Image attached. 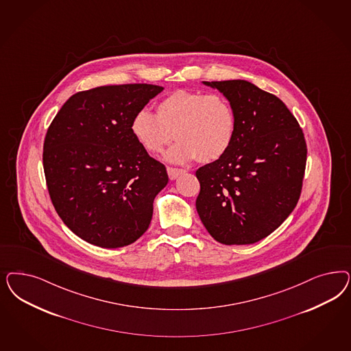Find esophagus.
<instances>
[{"label":"esophagus","mask_w":351,"mask_h":351,"mask_svg":"<svg viewBox=\"0 0 351 351\" xmlns=\"http://www.w3.org/2000/svg\"><path fill=\"white\" fill-rule=\"evenodd\" d=\"M168 170V174H169L170 180H176V178H178V176H181L183 174L186 170L180 169V168H173V167H168L167 168Z\"/></svg>","instance_id":"esophagus-1"}]
</instances>
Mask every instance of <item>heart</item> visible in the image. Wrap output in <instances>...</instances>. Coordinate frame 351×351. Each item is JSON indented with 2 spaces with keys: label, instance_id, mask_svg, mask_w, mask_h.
<instances>
[{
  "label": "heart",
  "instance_id": "heart-1",
  "mask_svg": "<svg viewBox=\"0 0 351 351\" xmlns=\"http://www.w3.org/2000/svg\"><path fill=\"white\" fill-rule=\"evenodd\" d=\"M132 133L149 154H160L177 138L180 143L168 151L173 162H212L231 147L237 133L232 104L221 94L176 90L156 106V114L141 110L132 120Z\"/></svg>",
  "mask_w": 351,
  "mask_h": 351
}]
</instances>
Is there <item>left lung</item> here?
Wrapping results in <instances>:
<instances>
[{"label": "left lung", "instance_id": "left-lung-1", "mask_svg": "<svg viewBox=\"0 0 351 351\" xmlns=\"http://www.w3.org/2000/svg\"><path fill=\"white\" fill-rule=\"evenodd\" d=\"M204 84L223 93L232 104L237 133L222 158L196 170V209L218 243L253 244L280 226L298 203L305 136L287 106L252 82Z\"/></svg>", "mask_w": 351, "mask_h": 351}]
</instances>
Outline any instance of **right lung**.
Returning a JSON list of instances; mask_svg holds the SVG:
<instances>
[{"label": "right lung", "mask_w": 351, "mask_h": 351, "mask_svg": "<svg viewBox=\"0 0 351 351\" xmlns=\"http://www.w3.org/2000/svg\"><path fill=\"white\" fill-rule=\"evenodd\" d=\"M162 89L126 84L79 91L47 129L43 162L51 203L90 244L120 248L147 231L154 199L169 178L133 136L132 120Z\"/></svg>", "instance_id": "add662e5"}]
</instances>
